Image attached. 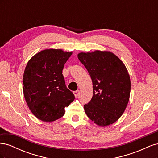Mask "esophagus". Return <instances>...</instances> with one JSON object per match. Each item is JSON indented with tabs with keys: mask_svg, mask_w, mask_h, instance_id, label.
<instances>
[{
	"mask_svg": "<svg viewBox=\"0 0 158 158\" xmlns=\"http://www.w3.org/2000/svg\"><path fill=\"white\" fill-rule=\"evenodd\" d=\"M73 94H74V96L77 98L78 96H79V95H80V92L78 90H77V91H74V92H73Z\"/></svg>",
	"mask_w": 158,
	"mask_h": 158,
	"instance_id": "1",
	"label": "esophagus"
}]
</instances>
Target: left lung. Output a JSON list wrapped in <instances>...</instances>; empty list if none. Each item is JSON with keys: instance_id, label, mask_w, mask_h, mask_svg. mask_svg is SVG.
<instances>
[{"instance_id": "left-lung-1", "label": "left lung", "mask_w": 158, "mask_h": 158, "mask_svg": "<svg viewBox=\"0 0 158 158\" xmlns=\"http://www.w3.org/2000/svg\"><path fill=\"white\" fill-rule=\"evenodd\" d=\"M78 58L87 69L93 83V97L84 108L99 126L116 122L127 106L131 79L125 65L110 51L80 52Z\"/></svg>"}]
</instances>
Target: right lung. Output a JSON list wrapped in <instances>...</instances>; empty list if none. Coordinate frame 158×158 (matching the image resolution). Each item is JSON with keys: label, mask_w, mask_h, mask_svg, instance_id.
<instances>
[{"label": "right lung", "mask_w": 158, "mask_h": 158, "mask_svg": "<svg viewBox=\"0 0 158 158\" xmlns=\"http://www.w3.org/2000/svg\"><path fill=\"white\" fill-rule=\"evenodd\" d=\"M73 52L49 49L28 61L23 76V92L27 106L41 121L52 122L63 117L75 99L66 86L63 69Z\"/></svg>", "instance_id": "add662e5"}]
</instances>
